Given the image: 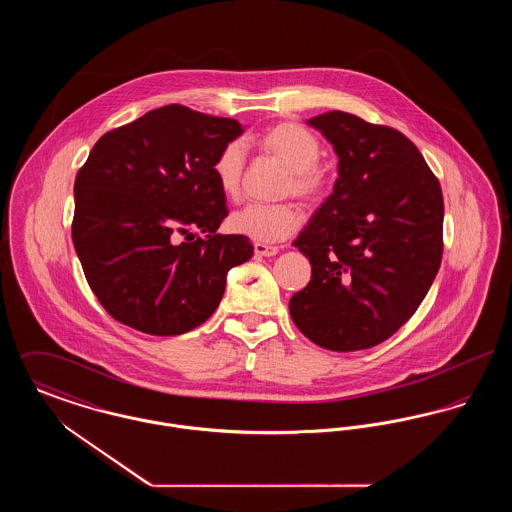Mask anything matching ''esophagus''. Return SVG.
Instances as JSON below:
<instances>
[{
  "mask_svg": "<svg viewBox=\"0 0 512 512\" xmlns=\"http://www.w3.org/2000/svg\"><path fill=\"white\" fill-rule=\"evenodd\" d=\"M253 249H255V255H259V257H274L280 251L276 245L267 244H255Z\"/></svg>",
  "mask_w": 512,
  "mask_h": 512,
  "instance_id": "obj_1",
  "label": "esophagus"
}]
</instances>
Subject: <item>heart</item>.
<instances>
[{
    "mask_svg": "<svg viewBox=\"0 0 512 512\" xmlns=\"http://www.w3.org/2000/svg\"><path fill=\"white\" fill-rule=\"evenodd\" d=\"M257 146L288 169L290 178L286 182V192L305 201H315L322 195L326 188V174L318 167L322 147L311 130L295 122H278L257 138ZM244 167L242 142L236 140L220 149L213 163V174L220 190L228 197L240 192ZM299 224L301 213L290 203H249L236 209L228 219L232 232L255 242H282L292 236Z\"/></svg>",
    "mask_w": 512,
    "mask_h": 512,
    "instance_id": "obj_1",
    "label": "heart"
}]
</instances>
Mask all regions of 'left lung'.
<instances>
[{
    "mask_svg": "<svg viewBox=\"0 0 512 512\" xmlns=\"http://www.w3.org/2000/svg\"><path fill=\"white\" fill-rule=\"evenodd\" d=\"M307 124L340 161L334 192L293 242L311 263V282L290 299V315L324 349H368L413 317L438 274L441 188L413 142L390 126L343 111Z\"/></svg>",
    "mask_w": 512,
    "mask_h": 512,
    "instance_id": "8db88e82",
    "label": "left lung"
}]
</instances>
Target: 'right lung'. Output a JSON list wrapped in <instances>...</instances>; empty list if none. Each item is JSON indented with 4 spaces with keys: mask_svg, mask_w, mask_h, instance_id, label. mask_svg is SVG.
I'll use <instances>...</instances> for the list:
<instances>
[{
    "mask_svg": "<svg viewBox=\"0 0 512 512\" xmlns=\"http://www.w3.org/2000/svg\"><path fill=\"white\" fill-rule=\"evenodd\" d=\"M242 132L234 119L172 103L103 134L90 151L74 180L73 244L115 320L178 336L215 313L228 270L253 255L249 238L217 234L228 209L213 163ZM176 231L187 236L180 245Z\"/></svg>",
    "mask_w": 512,
    "mask_h": 512,
    "instance_id": "right-lung-1",
    "label": "right lung"
}]
</instances>
